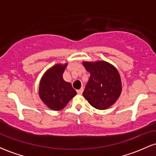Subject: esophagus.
<instances>
[{
    "label": "esophagus",
    "mask_w": 156,
    "mask_h": 156,
    "mask_svg": "<svg viewBox=\"0 0 156 156\" xmlns=\"http://www.w3.org/2000/svg\"><path fill=\"white\" fill-rule=\"evenodd\" d=\"M83 87H81V88H80V89H78V90H77V93H78V94H81L82 93H83Z\"/></svg>",
    "instance_id": "34e87169"
}]
</instances>
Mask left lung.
<instances>
[{
  "label": "left lung",
  "mask_w": 156,
  "mask_h": 156,
  "mask_svg": "<svg viewBox=\"0 0 156 156\" xmlns=\"http://www.w3.org/2000/svg\"><path fill=\"white\" fill-rule=\"evenodd\" d=\"M83 65L90 73L83 95L92 106L99 110L109 108L117 101L122 92L119 72L112 64L99 61L83 62Z\"/></svg>",
  "instance_id": "left-lung-1"
}]
</instances>
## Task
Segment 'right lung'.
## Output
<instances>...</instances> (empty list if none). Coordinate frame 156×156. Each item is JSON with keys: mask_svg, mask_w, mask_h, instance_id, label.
Segmentation results:
<instances>
[{"mask_svg": "<svg viewBox=\"0 0 156 156\" xmlns=\"http://www.w3.org/2000/svg\"><path fill=\"white\" fill-rule=\"evenodd\" d=\"M67 64H55L42 76L39 88L41 100L49 108L58 111L64 108L77 92L69 82L63 79Z\"/></svg>", "mask_w": 156, "mask_h": 156, "instance_id": "right-lung-1", "label": "right lung"}]
</instances>
